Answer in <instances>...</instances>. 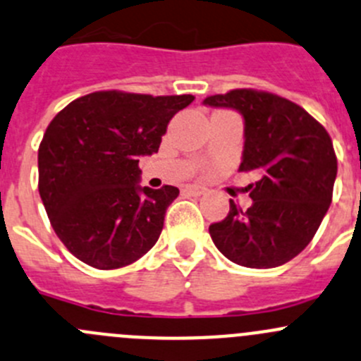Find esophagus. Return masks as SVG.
I'll return each instance as SVG.
<instances>
[{
	"mask_svg": "<svg viewBox=\"0 0 361 361\" xmlns=\"http://www.w3.org/2000/svg\"><path fill=\"white\" fill-rule=\"evenodd\" d=\"M185 192H188L190 195H195V197H197V195L204 194L206 188L201 187V185H187V187H185Z\"/></svg>",
	"mask_w": 361,
	"mask_h": 361,
	"instance_id": "1",
	"label": "esophagus"
}]
</instances>
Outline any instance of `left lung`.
<instances>
[{"label":"left lung","instance_id":"1","mask_svg":"<svg viewBox=\"0 0 361 361\" xmlns=\"http://www.w3.org/2000/svg\"><path fill=\"white\" fill-rule=\"evenodd\" d=\"M231 107L245 120L241 173L259 178L252 206L229 201L224 220L209 226L213 243L229 261L247 268H275L300 254L330 208L337 155L326 128L284 97L250 87L204 99Z\"/></svg>","mask_w":361,"mask_h":361}]
</instances>
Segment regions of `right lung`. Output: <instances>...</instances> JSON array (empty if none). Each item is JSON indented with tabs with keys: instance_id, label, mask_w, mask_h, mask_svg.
Returning a JSON list of instances; mask_svg holds the SVG:
<instances>
[{
	"instance_id": "right-lung-1",
	"label": "right lung",
	"mask_w": 361,
	"mask_h": 361,
	"mask_svg": "<svg viewBox=\"0 0 361 361\" xmlns=\"http://www.w3.org/2000/svg\"><path fill=\"white\" fill-rule=\"evenodd\" d=\"M192 95L109 90L59 111L38 148V192L70 254L99 269L132 264L159 240L180 190L139 187V157L159 152L171 118Z\"/></svg>"
}]
</instances>
